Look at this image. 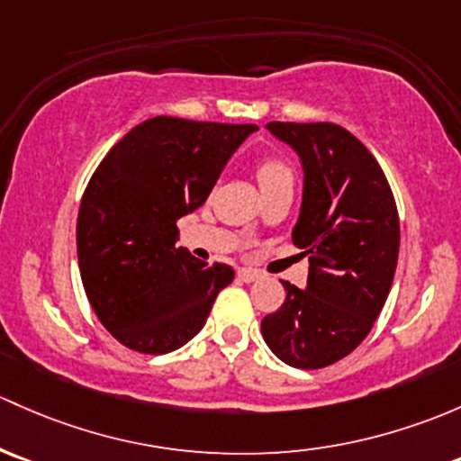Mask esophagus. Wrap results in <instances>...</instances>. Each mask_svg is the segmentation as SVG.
Here are the masks:
<instances>
[{"label": "esophagus", "instance_id": "obj_1", "mask_svg": "<svg viewBox=\"0 0 461 461\" xmlns=\"http://www.w3.org/2000/svg\"><path fill=\"white\" fill-rule=\"evenodd\" d=\"M239 276H240V280H245V283H254V280L260 278V271L251 269V267H240Z\"/></svg>", "mask_w": 461, "mask_h": 461}]
</instances>
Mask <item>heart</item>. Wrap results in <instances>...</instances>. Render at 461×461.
I'll return each mask as SVG.
<instances>
[{
	"label": "heart",
	"instance_id": "heart-1",
	"mask_svg": "<svg viewBox=\"0 0 461 461\" xmlns=\"http://www.w3.org/2000/svg\"><path fill=\"white\" fill-rule=\"evenodd\" d=\"M256 176H258L260 187H267L271 183L287 181V178L294 181V169L289 166L287 158L278 157V154H267L256 166Z\"/></svg>",
	"mask_w": 461,
	"mask_h": 461
}]
</instances>
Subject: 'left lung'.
Wrapping results in <instances>:
<instances>
[{"mask_svg":"<svg viewBox=\"0 0 461 461\" xmlns=\"http://www.w3.org/2000/svg\"><path fill=\"white\" fill-rule=\"evenodd\" d=\"M300 154L304 192L292 240L309 258L307 287L292 283L260 322L267 347L295 369L348 356L380 316L400 251V216L380 163L336 123H267Z\"/></svg>","mask_w":461,"mask_h":461,"instance_id":"8db88e82","label":"left lung"}]
</instances>
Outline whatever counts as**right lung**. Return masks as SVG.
Wrapping results in <instances>:
<instances>
[{
    "label": "right lung",
    "mask_w": 461,
    "mask_h": 461,
    "mask_svg": "<svg viewBox=\"0 0 461 461\" xmlns=\"http://www.w3.org/2000/svg\"><path fill=\"white\" fill-rule=\"evenodd\" d=\"M251 123L154 116L130 130L90 176L77 218L81 283L96 318L132 351L161 356L203 329L225 263L176 247L181 216L201 207Z\"/></svg>",
    "instance_id": "add662e5"
}]
</instances>
